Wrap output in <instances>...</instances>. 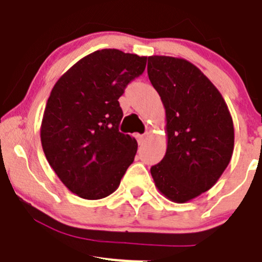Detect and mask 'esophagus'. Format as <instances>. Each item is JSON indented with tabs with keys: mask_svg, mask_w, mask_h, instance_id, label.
Segmentation results:
<instances>
[{
	"mask_svg": "<svg viewBox=\"0 0 262 262\" xmlns=\"http://www.w3.org/2000/svg\"><path fill=\"white\" fill-rule=\"evenodd\" d=\"M136 138L138 141L139 144H143L144 141L147 139V134H136Z\"/></svg>",
	"mask_w": 262,
	"mask_h": 262,
	"instance_id": "obj_1",
	"label": "esophagus"
}]
</instances>
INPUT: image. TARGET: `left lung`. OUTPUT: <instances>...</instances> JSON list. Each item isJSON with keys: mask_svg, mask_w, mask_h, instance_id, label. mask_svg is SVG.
Listing matches in <instances>:
<instances>
[{"mask_svg": "<svg viewBox=\"0 0 262 262\" xmlns=\"http://www.w3.org/2000/svg\"><path fill=\"white\" fill-rule=\"evenodd\" d=\"M147 72L167 121L166 155L150 175L167 199L186 203L214 186L231 161V113L216 87L189 60L152 55Z\"/></svg>", "mask_w": 262, "mask_h": 262, "instance_id": "obj_1", "label": "left lung"}]
</instances>
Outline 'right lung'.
Returning a JSON list of instances; mask_svg holds the SVG:
<instances>
[{
	"label": "right lung",
	"mask_w": 262,
	"mask_h": 262,
	"mask_svg": "<svg viewBox=\"0 0 262 262\" xmlns=\"http://www.w3.org/2000/svg\"><path fill=\"white\" fill-rule=\"evenodd\" d=\"M147 57L101 49L73 64L52 89L40 126L44 155L68 190L97 200L119 187L137 141L119 132V97Z\"/></svg>",
	"instance_id": "obj_1"
}]
</instances>
